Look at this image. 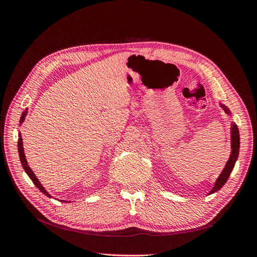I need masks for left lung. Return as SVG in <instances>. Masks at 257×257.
<instances>
[{"instance_id": "left-lung-1", "label": "left lung", "mask_w": 257, "mask_h": 257, "mask_svg": "<svg viewBox=\"0 0 257 257\" xmlns=\"http://www.w3.org/2000/svg\"><path fill=\"white\" fill-rule=\"evenodd\" d=\"M220 106L223 108L224 111L226 112V114H228V115L231 114L227 106H225L223 104H220ZM230 148H231V150H230L229 159L226 162V164H225L222 173L220 174L219 177H217L212 190L208 193V195L217 192L225 183L227 182L229 175L232 172V169H234V166L237 162L238 155H239V148H240V135H239V130H238V126L236 125V123H231V125H230Z\"/></svg>"}]
</instances>
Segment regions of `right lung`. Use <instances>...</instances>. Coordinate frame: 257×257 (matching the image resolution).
<instances>
[{
  "mask_svg": "<svg viewBox=\"0 0 257 257\" xmlns=\"http://www.w3.org/2000/svg\"><path fill=\"white\" fill-rule=\"evenodd\" d=\"M27 114H28V108H27L25 111L22 112V114L20 116V121H19L20 125L23 123V121L26 120ZM18 137H19L18 138V153H19V158H20V162H21V165H22L23 169H25V172L27 173V175L30 177L31 180H32L33 183L36 185V188L40 190L42 193H44L46 196H48L49 198H51L52 196L50 195V194L47 191H46V189L42 185V183L40 182V180H38L37 177L35 176V174L32 172V169H31L30 166L28 165V162H27V159H26V154H25V149H23V142H22V138H21V134L20 133L18 134ZM60 201H62V203H71V201H65V200H62V199Z\"/></svg>",
  "mask_w": 257,
  "mask_h": 257,
  "instance_id": "1",
  "label": "right lung"
}]
</instances>
